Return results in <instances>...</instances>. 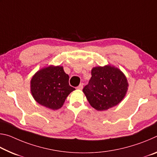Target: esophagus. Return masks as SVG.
I'll return each instance as SVG.
<instances>
[{"mask_svg": "<svg viewBox=\"0 0 157 157\" xmlns=\"http://www.w3.org/2000/svg\"><path fill=\"white\" fill-rule=\"evenodd\" d=\"M83 85H84L83 83H81L78 87H77V89H78V90H82V89H83Z\"/></svg>", "mask_w": 157, "mask_h": 157, "instance_id": "obj_1", "label": "esophagus"}]
</instances>
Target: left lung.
Masks as SVG:
<instances>
[{
    "instance_id": "1",
    "label": "left lung",
    "mask_w": 157,
    "mask_h": 157,
    "mask_svg": "<svg viewBox=\"0 0 157 157\" xmlns=\"http://www.w3.org/2000/svg\"><path fill=\"white\" fill-rule=\"evenodd\" d=\"M91 75L83 93L93 108L105 111L124 99L129 84L126 76L118 68L110 64L95 66L92 68Z\"/></svg>"
}]
</instances>
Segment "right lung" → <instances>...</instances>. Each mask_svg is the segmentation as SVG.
Returning <instances> with one entry per match:
<instances>
[{"instance_id":"add662e5","label":"right lung","mask_w":157,"mask_h":157,"mask_svg":"<svg viewBox=\"0 0 157 157\" xmlns=\"http://www.w3.org/2000/svg\"><path fill=\"white\" fill-rule=\"evenodd\" d=\"M69 76L62 66L50 65L39 70L30 80V92L36 102L52 110L62 107L75 89L68 84Z\"/></svg>"}]
</instances>
